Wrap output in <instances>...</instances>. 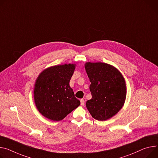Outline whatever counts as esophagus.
<instances>
[{
	"instance_id": "1",
	"label": "esophagus",
	"mask_w": 158,
	"mask_h": 158,
	"mask_svg": "<svg viewBox=\"0 0 158 158\" xmlns=\"http://www.w3.org/2000/svg\"><path fill=\"white\" fill-rule=\"evenodd\" d=\"M80 103H81V106H83L84 104H85V101H84V99H80Z\"/></svg>"
}]
</instances>
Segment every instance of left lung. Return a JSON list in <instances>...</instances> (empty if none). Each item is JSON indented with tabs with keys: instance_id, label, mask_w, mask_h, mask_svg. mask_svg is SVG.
<instances>
[{
	"instance_id": "1",
	"label": "left lung",
	"mask_w": 158,
	"mask_h": 158,
	"mask_svg": "<svg viewBox=\"0 0 158 158\" xmlns=\"http://www.w3.org/2000/svg\"><path fill=\"white\" fill-rule=\"evenodd\" d=\"M90 79L92 99L86 106L92 116L105 121L115 115L126 99L124 78L114 67L103 63H87L85 66Z\"/></svg>"
}]
</instances>
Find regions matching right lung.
<instances>
[{"label":"right lung","mask_w":158,"mask_h":158,"mask_svg":"<svg viewBox=\"0 0 158 158\" xmlns=\"http://www.w3.org/2000/svg\"><path fill=\"white\" fill-rule=\"evenodd\" d=\"M74 64L58 65L42 71L35 82L34 99L39 112L57 121L64 119L80 104L69 86Z\"/></svg>","instance_id":"1"}]
</instances>
